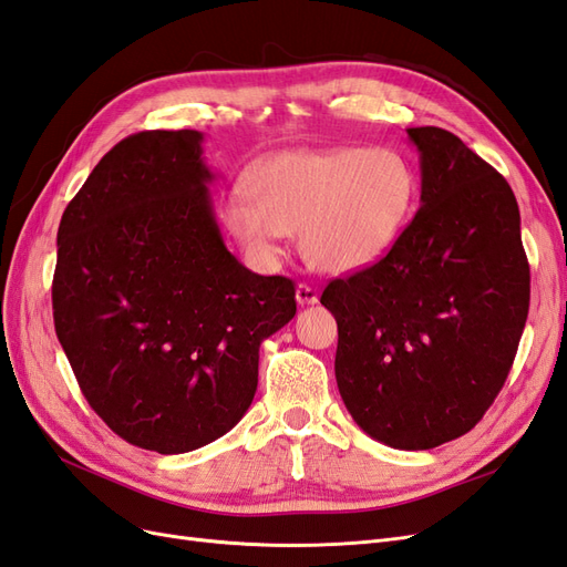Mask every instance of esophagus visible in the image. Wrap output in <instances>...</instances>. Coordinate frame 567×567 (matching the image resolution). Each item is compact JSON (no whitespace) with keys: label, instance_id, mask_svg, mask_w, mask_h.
I'll return each mask as SVG.
<instances>
[{"label":"esophagus","instance_id":"34e87169","mask_svg":"<svg viewBox=\"0 0 567 567\" xmlns=\"http://www.w3.org/2000/svg\"><path fill=\"white\" fill-rule=\"evenodd\" d=\"M296 298H298V302H300V305H315V302H319L317 288H312L310 284H298V288H296Z\"/></svg>","mask_w":567,"mask_h":567}]
</instances>
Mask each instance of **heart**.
<instances>
[{"label":"heart","mask_w":567,"mask_h":567,"mask_svg":"<svg viewBox=\"0 0 567 567\" xmlns=\"http://www.w3.org/2000/svg\"><path fill=\"white\" fill-rule=\"evenodd\" d=\"M414 169L392 148L293 151L257 167L248 188L221 203L227 229L257 257L279 255L300 234L305 260L321 271L364 269L394 246L414 208Z\"/></svg>","instance_id":"obj_1"}]
</instances>
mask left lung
<instances>
[{"label": "left lung", "mask_w": 567, "mask_h": 567, "mask_svg": "<svg viewBox=\"0 0 567 567\" xmlns=\"http://www.w3.org/2000/svg\"><path fill=\"white\" fill-rule=\"evenodd\" d=\"M421 208L385 257L323 288L336 381L367 435L433 450L485 416L529 310L520 210L508 182L442 127H409Z\"/></svg>", "instance_id": "obj_1"}]
</instances>
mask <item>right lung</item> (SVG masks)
<instances>
[{
  "instance_id": "add662e5",
  "label": "right lung",
  "mask_w": 567,
  "mask_h": 567,
  "mask_svg": "<svg viewBox=\"0 0 567 567\" xmlns=\"http://www.w3.org/2000/svg\"><path fill=\"white\" fill-rule=\"evenodd\" d=\"M196 130L115 144L59 225L51 305L84 400L134 447L184 454L241 421L260 342L296 317V284L227 250Z\"/></svg>"
}]
</instances>
